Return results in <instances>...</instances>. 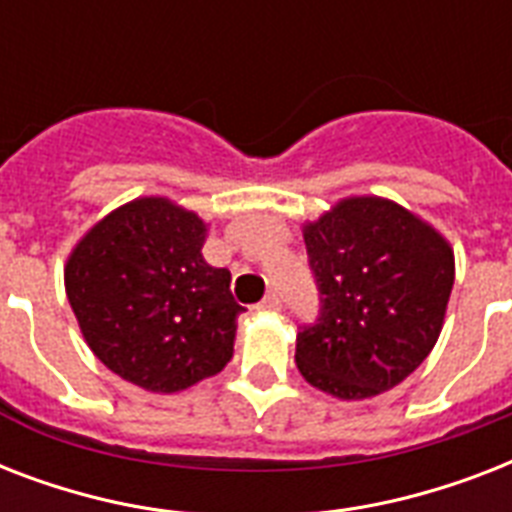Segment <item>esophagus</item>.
Segmentation results:
<instances>
[{
  "label": "esophagus",
  "instance_id": "34e87169",
  "mask_svg": "<svg viewBox=\"0 0 512 512\" xmlns=\"http://www.w3.org/2000/svg\"><path fill=\"white\" fill-rule=\"evenodd\" d=\"M260 308H265V311H279L281 308V300L276 292H268V295L263 297V303H260Z\"/></svg>",
  "mask_w": 512,
  "mask_h": 512
}]
</instances>
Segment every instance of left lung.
I'll return each mask as SVG.
<instances>
[{
    "label": "left lung",
    "instance_id": "obj_1",
    "mask_svg": "<svg viewBox=\"0 0 512 512\" xmlns=\"http://www.w3.org/2000/svg\"><path fill=\"white\" fill-rule=\"evenodd\" d=\"M319 319L297 332V369L342 401L380 396L428 358L454 287L449 241L380 196L337 201L303 225Z\"/></svg>",
    "mask_w": 512,
    "mask_h": 512
}]
</instances>
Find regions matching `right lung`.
Instances as JSON below:
<instances>
[{"label":"right lung","instance_id":"obj_1","mask_svg":"<svg viewBox=\"0 0 512 512\" xmlns=\"http://www.w3.org/2000/svg\"><path fill=\"white\" fill-rule=\"evenodd\" d=\"M207 223L164 196L122 204L68 255L66 295L90 350L122 380L177 393L233 356L231 273L201 255Z\"/></svg>","mask_w":512,"mask_h":512}]
</instances>
